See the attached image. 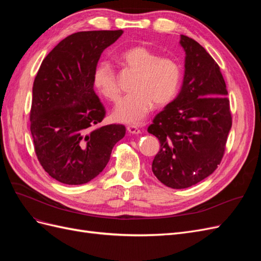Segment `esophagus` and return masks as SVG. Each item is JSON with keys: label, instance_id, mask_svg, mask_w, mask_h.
Returning a JSON list of instances; mask_svg holds the SVG:
<instances>
[{"label": "esophagus", "instance_id": "esophagus-1", "mask_svg": "<svg viewBox=\"0 0 261 261\" xmlns=\"http://www.w3.org/2000/svg\"><path fill=\"white\" fill-rule=\"evenodd\" d=\"M127 132L129 134H133V135H138V134H140V128L138 127V126H135V125H128Z\"/></svg>", "mask_w": 261, "mask_h": 261}]
</instances>
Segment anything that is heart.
Here are the masks:
<instances>
[{
    "label": "heart",
    "instance_id": "obj_1",
    "mask_svg": "<svg viewBox=\"0 0 261 261\" xmlns=\"http://www.w3.org/2000/svg\"><path fill=\"white\" fill-rule=\"evenodd\" d=\"M118 61L133 73V92L123 98L112 113L114 121L138 124L151 111L153 105L162 108L175 99L179 89L181 72L175 60L160 57L159 53L144 45H134L118 54ZM93 86L100 96L115 102L121 90L116 74L108 63L96 67L92 77Z\"/></svg>",
    "mask_w": 261,
    "mask_h": 261
}]
</instances>
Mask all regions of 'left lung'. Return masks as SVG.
Masks as SVG:
<instances>
[{
  "mask_svg": "<svg viewBox=\"0 0 261 261\" xmlns=\"http://www.w3.org/2000/svg\"><path fill=\"white\" fill-rule=\"evenodd\" d=\"M185 73L178 96L148 127L160 141L152 172L165 186L181 189L208 177L222 160L232 127L224 78L198 42L180 35Z\"/></svg>",
  "mask_w": 261,
  "mask_h": 261,
  "instance_id": "obj_1",
  "label": "left lung"
}]
</instances>
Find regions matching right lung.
Returning <instances> with one entry per match:
<instances>
[{
    "instance_id": "1",
    "label": "right lung",
    "mask_w": 261,
    "mask_h": 261,
    "mask_svg": "<svg viewBox=\"0 0 261 261\" xmlns=\"http://www.w3.org/2000/svg\"><path fill=\"white\" fill-rule=\"evenodd\" d=\"M123 30L81 31L55 45L33 87L30 130L39 162L63 184L88 183L103 171L124 125L99 126L106 109L93 90L101 53Z\"/></svg>"
}]
</instances>
